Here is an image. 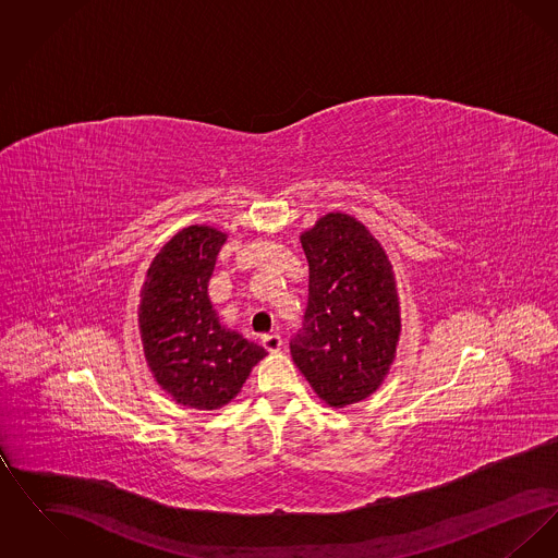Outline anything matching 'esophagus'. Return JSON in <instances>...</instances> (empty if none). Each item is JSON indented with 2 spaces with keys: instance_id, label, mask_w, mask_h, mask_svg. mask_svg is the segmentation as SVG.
<instances>
[{
  "instance_id": "esophagus-1",
  "label": "esophagus",
  "mask_w": 558,
  "mask_h": 558,
  "mask_svg": "<svg viewBox=\"0 0 558 558\" xmlns=\"http://www.w3.org/2000/svg\"><path fill=\"white\" fill-rule=\"evenodd\" d=\"M262 343H264L269 353H274V351H278L282 347V339H280L278 332H269V335L262 337Z\"/></svg>"
}]
</instances>
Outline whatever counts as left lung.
<instances>
[{
    "label": "left lung",
    "instance_id": "left-lung-1",
    "mask_svg": "<svg viewBox=\"0 0 558 558\" xmlns=\"http://www.w3.org/2000/svg\"><path fill=\"white\" fill-rule=\"evenodd\" d=\"M301 244L310 296L291 339L292 360L319 398L343 408L374 393L396 357L393 271L378 240L345 213L322 217Z\"/></svg>",
    "mask_w": 558,
    "mask_h": 558
}]
</instances>
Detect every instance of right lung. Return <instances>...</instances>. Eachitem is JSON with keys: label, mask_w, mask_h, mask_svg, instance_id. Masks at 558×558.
Returning <instances> with one entry per match:
<instances>
[{"label": "right lung", "mask_w": 558, "mask_h": 558, "mask_svg": "<svg viewBox=\"0 0 558 558\" xmlns=\"http://www.w3.org/2000/svg\"><path fill=\"white\" fill-rule=\"evenodd\" d=\"M226 234L190 226L169 240L148 269L140 332L150 371L182 405L215 410L236 398L266 349L226 330L209 301V280Z\"/></svg>", "instance_id": "1"}]
</instances>
